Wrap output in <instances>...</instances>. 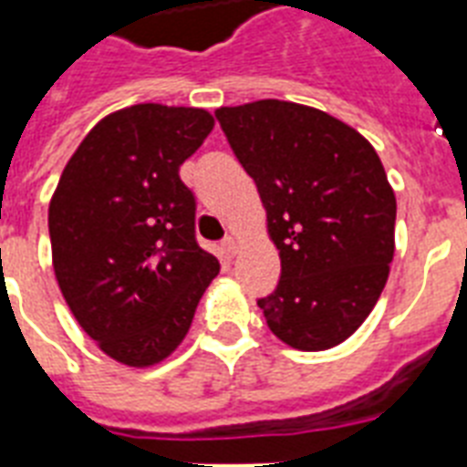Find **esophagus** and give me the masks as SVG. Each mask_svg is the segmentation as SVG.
Instances as JSON below:
<instances>
[{
	"label": "esophagus",
	"instance_id": "34e87169",
	"mask_svg": "<svg viewBox=\"0 0 467 467\" xmlns=\"http://www.w3.org/2000/svg\"><path fill=\"white\" fill-rule=\"evenodd\" d=\"M237 252H240V244H237V240H234V237H227V240H223V244H220V254L225 256V259H233Z\"/></svg>",
	"mask_w": 467,
	"mask_h": 467
}]
</instances>
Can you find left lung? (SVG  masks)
Listing matches in <instances>:
<instances>
[{
  "mask_svg": "<svg viewBox=\"0 0 467 467\" xmlns=\"http://www.w3.org/2000/svg\"><path fill=\"white\" fill-rule=\"evenodd\" d=\"M220 126L254 179L281 256L266 325L300 351H325L376 307L395 254L398 201L383 161L344 120L306 104L262 99L220 106Z\"/></svg>",
  "mask_w": 467,
  "mask_h": 467,
  "instance_id": "8db88e82",
  "label": "left lung"
}]
</instances>
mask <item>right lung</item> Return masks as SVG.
I'll list each match as a JSON object with an SVG mask.
<instances>
[{
	"mask_svg": "<svg viewBox=\"0 0 467 467\" xmlns=\"http://www.w3.org/2000/svg\"><path fill=\"white\" fill-rule=\"evenodd\" d=\"M215 120L193 106L135 104L79 142L50 198L62 298L109 358L150 368L176 351L218 259L196 244V198L179 167Z\"/></svg>",
	"mask_w": 467,
	"mask_h": 467,
	"instance_id": "1",
	"label": "right lung"
}]
</instances>
